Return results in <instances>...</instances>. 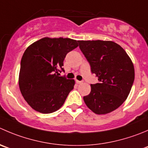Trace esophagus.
I'll return each mask as SVG.
<instances>
[{"label": "esophagus", "mask_w": 148, "mask_h": 148, "mask_svg": "<svg viewBox=\"0 0 148 148\" xmlns=\"http://www.w3.org/2000/svg\"><path fill=\"white\" fill-rule=\"evenodd\" d=\"M76 82H77V84H81V83H82V81H79V80H76Z\"/></svg>", "instance_id": "1"}]
</instances>
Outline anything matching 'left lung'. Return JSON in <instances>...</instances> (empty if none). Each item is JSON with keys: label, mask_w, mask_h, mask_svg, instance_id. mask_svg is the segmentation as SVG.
Returning <instances> with one entry per match:
<instances>
[{"label": "left lung", "mask_w": 148, "mask_h": 148, "mask_svg": "<svg viewBox=\"0 0 148 148\" xmlns=\"http://www.w3.org/2000/svg\"><path fill=\"white\" fill-rule=\"evenodd\" d=\"M79 46L98 82L83 97L96 114H106L118 108L128 97L134 80L133 63L126 51L116 42L79 40Z\"/></svg>", "instance_id": "left-lung-1"}]
</instances>
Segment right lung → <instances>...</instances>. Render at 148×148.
<instances>
[{"label": "right lung", "instance_id": "obj_1", "mask_svg": "<svg viewBox=\"0 0 148 148\" xmlns=\"http://www.w3.org/2000/svg\"><path fill=\"white\" fill-rule=\"evenodd\" d=\"M70 38H44L28 47L21 61L18 85L24 100L36 111L55 112L64 105L75 82L60 77L66 56L78 46Z\"/></svg>", "mask_w": 148, "mask_h": 148}]
</instances>
